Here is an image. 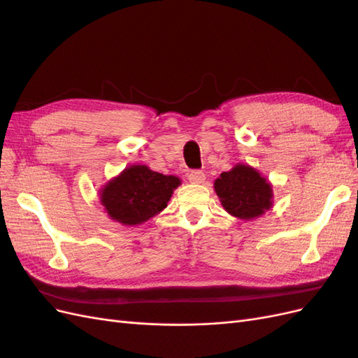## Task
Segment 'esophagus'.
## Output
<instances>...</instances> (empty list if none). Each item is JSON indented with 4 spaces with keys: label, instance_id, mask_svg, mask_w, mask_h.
I'll return each mask as SVG.
<instances>
[{
    "label": "esophagus",
    "instance_id": "1",
    "mask_svg": "<svg viewBox=\"0 0 358 358\" xmlns=\"http://www.w3.org/2000/svg\"><path fill=\"white\" fill-rule=\"evenodd\" d=\"M204 179H206V176L201 170H192L188 175V180L191 183H203Z\"/></svg>",
    "mask_w": 358,
    "mask_h": 358
}]
</instances>
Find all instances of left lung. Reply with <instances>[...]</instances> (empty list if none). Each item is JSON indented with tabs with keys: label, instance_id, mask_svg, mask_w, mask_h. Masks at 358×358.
I'll return each mask as SVG.
<instances>
[{
	"label": "left lung",
	"instance_id": "obj_1",
	"mask_svg": "<svg viewBox=\"0 0 358 358\" xmlns=\"http://www.w3.org/2000/svg\"><path fill=\"white\" fill-rule=\"evenodd\" d=\"M213 188L222 208L245 221L258 218L273 204L272 185L251 166L236 164L230 171L221 173Z\"/></svg>",
	"mask_w": 358,
	"mask_h": 358
}]
</instances>
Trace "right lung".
<instances>
[{"label":"right lung","mask_w":358,"mask_h":358,"mask_svg":"<svg viewBox=\"0 0 358 358\" xmlns=\"http://www.w3.org/2000/svg\"><path fill=\"white\" fill-rule=\"evenodd\" d=\"M180 185L176 176H166L146 166H129L106 183L100 201L110 220L124 225H138L152 218Z\"/></svg>","instance_id":"add662e5"}]
</instances>
